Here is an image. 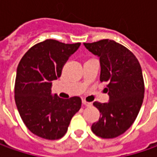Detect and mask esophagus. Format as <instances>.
I'll return each mask as SVG.
<instances>
[{
  "mask_svg": "<svg viewBox=\"0 0 157 157\" xmlns=\"http://www.w3.org/2000/svg\"><path fill=\"white\" fill-rule=\"evenodd\" d=\"M82 103H83V105H86V106H90V105H92V103H91V102H87L86 100H82Z\"/></svg>",
  "mask_w": 157,
  "mask_h": 157,
  "instance_id": "obj_1",
  "label": "esophagus"
}]
</instances>
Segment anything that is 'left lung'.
Listing matches in <instances>:
<instances>
[{
    "mask_svg": "<svg viewBox=\"0 0 157 157\" xmlns=\"http://www.w3.org/2000/svg\"><path fill=\"white\" fill-rule=\"evenodd\" d=\"M89 52L100 57L101 82L106 83L109 102H94L100 113V120L92 125L97 136L111 139L122 135L134 123L144 98L142 68L128 48L113 40L84 43Z\"/></svg>",
    "mask_w": 157,
    "mask_h": 157,
    "instance_id": "8db88e82",
    "label": "left lung"
}]
</instances>
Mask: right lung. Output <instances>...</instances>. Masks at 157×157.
Returning <instances> with one entry per match:
<instances>
[{
  "mask_svg": "<svg viewBox=\"0 0 157 157\" xmlns=\"http://www.w3.org/2000/svg\"><path fill=\"white\" fill-rule=\"evenodd\" d=\"M79 46L80 43L47 39L32 46L18 64L15 104L29 130L41 138H62L71 118L81 107L79 97L63 100L57 94L52 95V81L61 76L63 64Z\"/></svg>",
  "mask_w": 157,
  "mask_h": 157,
  "instance_id": "1",
  "label": "right lung"
}]
</instances>
